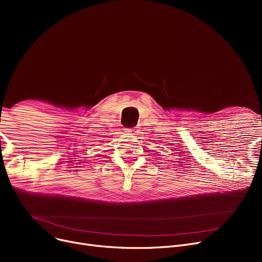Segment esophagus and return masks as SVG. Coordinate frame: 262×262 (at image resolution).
I'll return each mask as SVG.
<instances>
[{
    "mask_svg": "<svg viewBox=\"0 0 262 262\" xmlns=\"http://www.w3.org/2000/svg\"><path fill=\"white\" fill-rule=\"evenodd\" d=\"M127 130V133L129 134V135H138V130L139 129H137V127H134V128H129V129H126Z\"/></svg>",
    "mask_w": 262,
    "mask_h": 262,
    "instance_id": "esophagus-1",
    "label": "esophagus"
}]
</instances>
